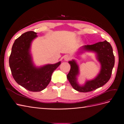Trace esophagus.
Instances as JSON below:
<instances>
[{
	"label": "esophagus",
	"mask_w": 124,
	"mask_h": 124,
	"mask_svg": "<svg viewBox=\"0 0 124 124\" xmlns=\"http://www.w3.org/2000/svg\"><path fill=\"white\" fill-rule=\"evenodd\" d=\"M70 59V57L69 55H65L64 56V60L65 61H68Z\"/></svg>",
	"instance_id": "34e87169"
}]
</instances>
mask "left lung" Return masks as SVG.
Segmentation results:
<instances>
[{"instance_id":"8db88e82","label":"left lung","mask_w":124,"mask_h":124,"mask_svg":"<svg viewBox=\"0 0 124 124\" xmlns=\"http://www.w3.org/2000/svg\"><path fill=\"white\" fill-rule=\"evenodd\" d=\"M83 48L97 53L98 60L101 64V70L95 78L87 81L85 85L80 86L77 84L76 77L79 73L78 66L74 60L69 61L70 71L67 75V79L75 90L82 93L93 91L104 85L110 79L114 65V56L111 44L107 41L99 42L92 45H85Z\"/></svg>"}]
</instances>
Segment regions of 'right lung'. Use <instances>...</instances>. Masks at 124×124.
I'll return each instance as SVG.
<instances>
[{"label": "right lung", "mask_w": 124, "mask_h": 124, "mask_svg": "<svg viewBox=\"0 0 124 124\" xmlns=\"http://www.w3.org/2000/svg\"><path fill=\"white\" fill-rule=\"evenodd\" d=\"M36 33L29 31L22 34L14 43L9 58L12 75L17 83L30 91L38 92L45 89L52 79L53 72L60 65L59 62L40 68L32 63L30 48Z\"/></svg>", "instance_id": "1"}]
</instances>
